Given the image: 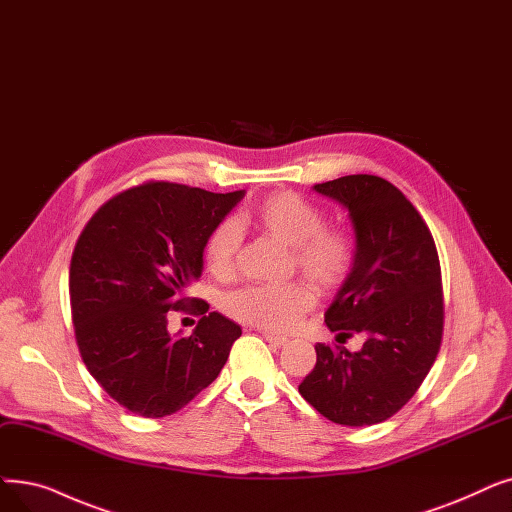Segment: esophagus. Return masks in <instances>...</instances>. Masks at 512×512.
<instances>
[{
  "mask_svg": "<svg viewBox=\"0 0 512 512\" xmlns=\"http://www.w3.org/2000/svg\"><path fill=\"white\" fill-rule=\"evenodd\" d=\"M263 339L268 341V343H272V345H276V347H280V345H284V343H286V337H282V335H274V332H263Z\"/></svg>",
  "mask_w": 512,
  "mask_h": 512,
  "instance_id": "34e87169",
  "label": "esophagus"
}]
</instances>
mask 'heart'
Masks as SVG:
<instances>
[{
    "label": "heart",
    "instance_id": "1",
    "mask_svg": "<svg viewBox=\"0 0 512 512\" xmlns=\"http://www.w3.org/2000/svg\"><path fill=\"white\" fill-rule=\"evenodd\" d=\"M247 217L291 247V270H299L320 293H335L349 280L358 261V238L345 224H326V211L320 205L297 192L280 190L263 196ZM240 244V224L221 219L205 240L207 270L217 278L232 276ZM310 285L305 280L249 284L226 295L224 307L244 324L276 332L288 330L316 305V291Z\"/></svg>",
    "mask_w": 512,
    "mask_h": 512
}]
</instances>
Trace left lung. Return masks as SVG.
<instances>
[{
    "label": "left lung",
    "mask_w": 512,
    "mask_h": 512,
    "mask_svg": "<svg viewBox=\"0 0 512 512\" xmlns=\"http://www.w3.org/2000/svg\"><path fill=\"white\" fill-rule=\"evenodd\" d=\"M351 217L358 261L326 326L364 347L316 345L299 393L347 427L376 425L402 410L429 374L443 335V288L435 240L408 198L379 175H345L314 186Z\"/></svg>",
    "instance_id": "1"
}]
</instances>
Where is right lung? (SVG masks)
I'll return each mask as SVG.
<instances>
[{"mask_svg": "<svg viewBox=\"0 0 512 512\" xmlns=\"http://www.w3.org/2000/svg\"><path fill=\"white\" fill-rule=\"evenodd\" d=\"M244 196L173 182L115 194L87 221L69 293L81 360L129 412L163 418L188 406L224 368L242 328L186 288L203 274L209 232ZM169 310L202 318L190 338L168 335Z\"/></svg>", "mask_w": 512, "mask_h": 512, "instance_id": "1", "label": "right lung"}]
</instances>
